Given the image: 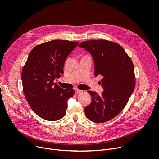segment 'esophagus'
I'll return each mask as SVG.
<instances>
[{
    "label": "esophagus",
    "instance_id": "1",
    "mask_svg": "<svg viewBox=\"0 0 159 159\" xmlns=\"http://www.w3.org/2000/svg\"><path fill=\"white\" fill-rule=\"evenodd\" d=\"M75 93H82V91L80 89H75Z\"/></svg>",
    "mask_w": 159,
    "mask_h": 159
}]
</instances>
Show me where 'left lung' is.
Instances as JSON below:
<instances>
[{"label":"left lung","mask_w":159,"mask_h":159,"mask_svg":"<svg viewBox=\"0 0 159 159\" xmlns=\"http://www.w3.org/2000/svg\"><path fill=\"white\" fill-rule=\"evenodd\" d=\"M92 55L95 75H101L104 91L101 95L88 91L92 101L84 109L86 117L97 123L106 122L118 115L127 104L135 86L134 66L131 58L119 44L106 40L81 43Z\"/></svg>","instance_id":"8db88e82"}]
</instances>
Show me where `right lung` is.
<instances>
[{
    "label": "right lung",
    "mask_w": 159,
    "mask_h": 159,
    "mask_svg": "<svg viewBox=\"0 0 159 159\" xmlns=\"http://www.w3.org/2000/svg\"><path fill=\"white\" fill-rule=\"evenodd\" d=\"M79 42L53 40L33 48L21 73L23 92L31 110L49 121L64 117L73 89L61 88L54 80L64 73L67 57Z\"/></svg>",
    "instance_id": "1"
}]
</instances>
